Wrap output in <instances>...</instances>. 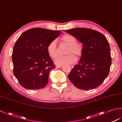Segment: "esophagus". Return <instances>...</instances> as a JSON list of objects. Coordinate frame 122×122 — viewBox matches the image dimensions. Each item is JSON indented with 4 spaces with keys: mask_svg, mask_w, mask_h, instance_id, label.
Masks as SVG:
<instances>
[{
    "mask_svg": "<svg viewBox=\"0 0 122 122\" xmlns=\"http://www.w3.org/2000/svg\"><path fill=\"white\" fill-rule=\"evenodd\" d=\"M62 66V65H57L56 66V68H61V67Z\"/></svg>",
    "mask_w": 122,
    "mask_h": 122,
    "instance_id": "1",
    "label": "esophagus"
}]
</instances>
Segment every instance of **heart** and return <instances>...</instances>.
I'll use <instances>...</instances> for the list:
<instances>
[{"instance_id":"obj_1","label":"heart","mask_w":122,"mask_h":122,"mask_svg":"<svg viewBox=\"0 0 122 122\" xmlns=\"http://www.w3.org/2000/svg\"><path fill=\"white\" fill-rule=\"evenodd\" d=\"M63 42L68 46L66 51V56H59L55 60L57 64H71L76 62V58L79 59L83 54V48L77 44V40L73 36L71 35H64L61 38ZM47 52L51 58L55 59L58 56L56 47V42L55 40L51 41L46 46Z\"/></svg>"}]
</instances>
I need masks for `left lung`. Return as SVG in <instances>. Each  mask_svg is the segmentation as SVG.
<instances>
[{
    "label": "left lung",
    "mask_w": 122,
    "mask_h": 122,
    "mask_svg": "<svg viewBox=\"0 0 122 122\" xmlns=\"http://www.w3.org/2000/svg\"><path fill=\"white\" fill-rule=\"evenodd\" d=\"M66 31L83 44L81 59L68 75L69 80L81 90L98 87L108 76L112 62L107 38L101 32L87 28H77Z\"/></svg>",
    "instance_id": "left-lung-1"
}]
</instances>
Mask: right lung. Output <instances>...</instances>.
<instances>
[{
	"instance_id": "add662e5",
	"label": "right lung",
	"mask_w": 122,
	"mask_h": 122,
	"mask_svg": "<svg viewBox=\"0 0 122 122\" xmlns=\"http://www.w3.org/2000/svg\"><path fill=\"white\" fill-rule=\"evenodd\" d=\"M60 33V31L36 28L25 31L18 39L12 59L14 76L22 87L39 90L47 85L49 72L56 66L46 46Z\"/></svg>"
}]
</instances>
